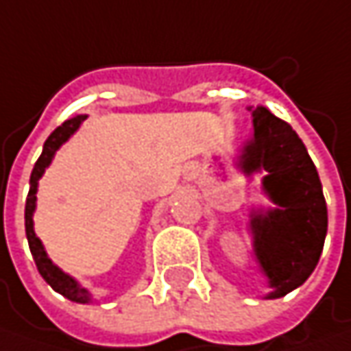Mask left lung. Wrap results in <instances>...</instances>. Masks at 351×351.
<instances>
[{"instance_id":"8db88e82","label":"left lung","mask_w":351,"mask_h":351,"mask_svg":"<svg viewBox=\"0 0 351 351\" xmlns=\"http://www.w3.org/2000/svg\"><path fill=\"white\" fill-rule=\"evenodd\" d=\"M253 133L237 155V169L252 178L263 173L269 208L250 210V234L265 298L298 289L318 265L328 232L326 200L318 171L293 128L267 108H250Z\"/></svg>"}]
</instances>
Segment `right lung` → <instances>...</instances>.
<instances>
[{"label": "right lung", "mask_w": 351, "mask_h": 351, "mask_svg": "<svg viewBox=\"0 0 351 351\" xmlns=\"http://www.w3.org/2000/svg\"><path fill=\"white\" fill-rule=\"evenodd\" d=\"M88 115H76L72 119H66L60 128L49 135V139L45 141L43 145V153L33 167V173H31V180H29V196H27V202H25V234H27V241H29V250L31 255L37 263L38 273L45 281L53 287V291L60 293L64 298H69L72 302H80V304H90L94 300V295L82 287L80 282L76 281L72 275L64 273L58 265H54L53 259L49 257V253L45 250L43 241L38 239L35 234V221H33V214L37 210V191H38V180L40 176L45 175V171L49 169V165L53 162L54 155L60 147L69 141L70 137L78 131V128L82 125Z\"/></svg>", "instance_id": "add662e5"}]
</instances>
